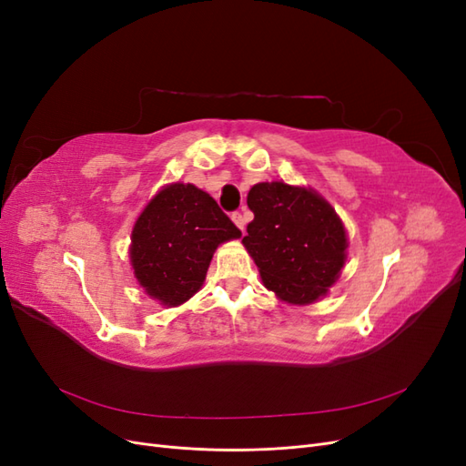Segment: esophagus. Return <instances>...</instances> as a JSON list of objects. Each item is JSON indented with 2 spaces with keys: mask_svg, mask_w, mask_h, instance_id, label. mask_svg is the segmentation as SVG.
I'll use <instances>...</instances> for the list:
<instances>
[{
  "mask_svg": "<svg viewBox=\"0 0 466 466\" xmlns=\"http://www.w3.org/2000/svg\"><path fill=\"white\" fill-rule=\"evenodd\" d=\"M233 218V221H235V225L241 231H245V218H243V214H238V211H235V214L231 216Z\"/></svg>",
  "mask_w": 466,
  "mask_h": 466,
  "instance_id": "obj_1",
  "label": "esophagus"
}]
</instances>
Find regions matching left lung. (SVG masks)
<instances>
[{
    "label": "left lung",
    "instance_id": "1",
    "mask_svg": "<svg viewBox=\"0 0 466 466\" xmlns=\"http://www.w3.org/2000/svg\"><path fill=\"white\" fill-rule=\"evenodd\" d=\"M247 204L255 219L243 245L264 286L281 301L309 305L327 295L346 262V229L334 208L313 188L258 182Z\"/></svg>",
    "mask_w": 466,
    "mask_h": 466
}]
</instances>
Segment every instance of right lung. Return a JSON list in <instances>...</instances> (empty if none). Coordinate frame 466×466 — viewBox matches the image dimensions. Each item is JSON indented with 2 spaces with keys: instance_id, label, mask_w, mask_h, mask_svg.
<instances>
[{
  "instance_id": "right-lung-1",
  "label": "right lung",
  "mask_w": 466,
  "mask_h": 466,
  "mask_svg": "<svg viewBox=\"0 0 466 466\" xmlns=\"http://www.w3.org/2000/svg\"><path fill=\"white\" fill-rule=\"evenodd\" d=\"M238 237L241 231L208 192L175 182L134 225V274L149 298L167 307L182 305L202 288L216 248Z\"/></svg>"
}]
</instances>
